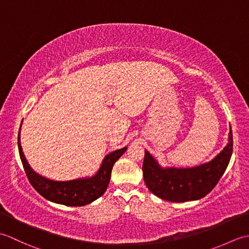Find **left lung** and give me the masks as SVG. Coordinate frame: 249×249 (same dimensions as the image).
Wrapping results in <instances>:
<instances>
[{"mask_svg": "<svg viewBox=\"0 0 249 249\" xmlns=\"http://www.w3.org/2000/svg\"><path fill=\"white\" fill-rule=\"evenodd\" d=\"M233 150L230 128L229 143L212 161L188 169H162L145 151L142 171L147 188L158 198L171 202H185L205 197L223 177Z\"/></svg>", "mask_w": 249, "mask_h": 249, "instance_id": "8db88e82", "label": "left lung"}]
</instances>
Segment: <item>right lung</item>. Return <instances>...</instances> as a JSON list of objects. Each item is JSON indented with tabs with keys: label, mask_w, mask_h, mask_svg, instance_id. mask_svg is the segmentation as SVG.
<instances>
[{
	"label": "right lung",
	"mask_w": 249,
	"mask_h": 249,
	"mask_svg": "<svg viewBox=\"0 0 249 249\" xmlns=\"http://www.w3.org/2000/svg\"><path fill=\"white\" fill-rule=\"evenodd\" d=\"M18 147L26 177L36 192L47 200L68 206H83L99 198L108 187L111 170H112L114 162L127 149V147H123V149L114 151L106 156L102 167L99 168L96 176L93 178L56 182L40 177L32 170L28 161L25 160L22 147L20 144V131L18 135Z\"/></svg>",
	"instance_id": "add662e5"
}]
</instances>
